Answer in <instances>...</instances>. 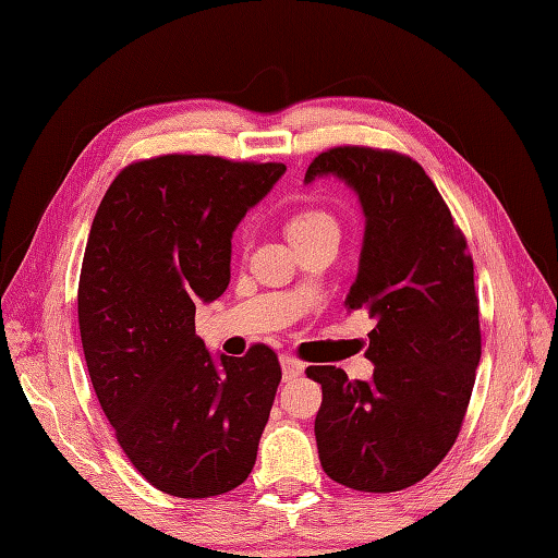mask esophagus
<instances>
[{
	"mask_svg": "<svg viewBox=\"0 0 558 558\" xmlns=\"http://www.w3.org/2000/svg\"><path fill=\"white\" fill-rule=\"evenodd\" d=\"M280 365H282V379L284 381H290V379H294V377H299L304 373V363L302 361H296L294 355H280Z\"/></svg>",
	"mask_w": 558,
	"mask_h": 558,
	"instance_id": "1",
	"label": "esophagus"
}]
</instances>
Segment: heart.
<instances>
[{"instance_id": "obj_1", "label": "heart", "mask_w": 558, "mask_h": 558, "mask_svg": "<svg viewBox=\"0 0 558 558\" xmlns=\"http://www.w3.org/2000/svg\"><path fill=\"white\" fill-rule=\"evenodd\" d=\"M327 228H337V221L330 211L325 209H316V207H306L294 211L290 221H288V235L290 240L296 238H306L313 233L327 231Z\"/></svg>"}]
</instances>
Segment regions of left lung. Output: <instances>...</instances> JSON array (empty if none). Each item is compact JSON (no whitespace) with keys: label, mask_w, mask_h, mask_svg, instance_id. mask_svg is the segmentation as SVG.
<instances>
[{"label":"left lung","mask_w":558,"mask_h":558,"mask_svg":"<svg viewBox=\"0 0 558 558\" xmlns=\"http://www.w3.org/2000/svg\"><path fill=\"white\" fill-rule=\"evenodd\" d=\"M344 181L365 217L347 308L375 318L373 379L311 365L325 474L353 490L393 493L432 474L460 434L481 361L478 299L466 240L426 171L391 150L341 146L311 162L304 183Z\"/></svg>","instance_id":"obj_1"}]
</instances>
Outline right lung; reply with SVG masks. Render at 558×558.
Segmentation results:
<instances>
[{
    "mask_svg": "<svg viewBox=\"0 0 558 558\" xmlns=\"http://www.w3.org/2000/svg\"><path fill=\"white\" fill-rule=\"evenodd\" d=\"M278 162L162 155L110 183L84 250L77 316L118 442L157 490L203 499L245 483L280 384L278 355L207 351L195 306L231 282V240Z\"/></svg>",
    "mask_w": 558,
    "mask_h": 558,
    "instance_id": "1",
    "label": "right lung"
}]
</instances>
